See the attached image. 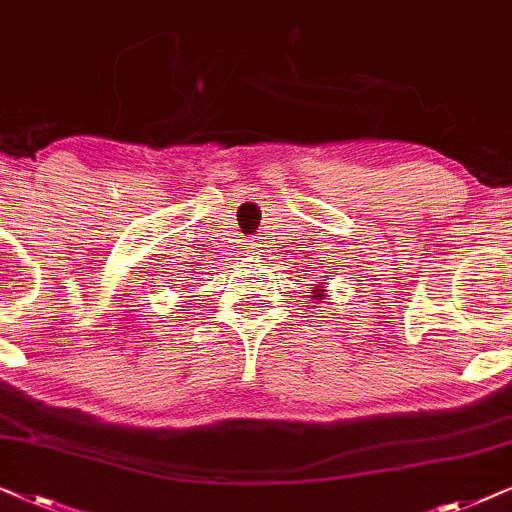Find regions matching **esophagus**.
<instances>
[{"label":"esophagus","mask_w":512,"mask_h":512,"mask_svg":"<svg viewBox=\"0 0 512 512\" xmlns=\"http://www.w3.org/2000/svg\"><path fill=\"white\" fill-rule=\"evenodd\" d=\"M262 252H267V245L260 243V241L250 243V255L252 257H262Z\"/></svg>","instance_id":"obj_1"}]
</instances>
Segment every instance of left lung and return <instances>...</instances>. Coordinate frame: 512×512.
<instances>
[{"label": "left lung", "mask_w": 512, "mask_h": 512, "mask_svg": "<svg viewBox=\"0 0 512 512\" xmlns=\"http://www.w3.org/2000/svg\"><path fill=\"white\" fill-rule=\"evenodd\" d=\"M325 292H327V290H323V285H316V288H313V292H311V297L323 299V297H325Z\"/></svg>", "instance_id": "obj_1"}]
</instances>
